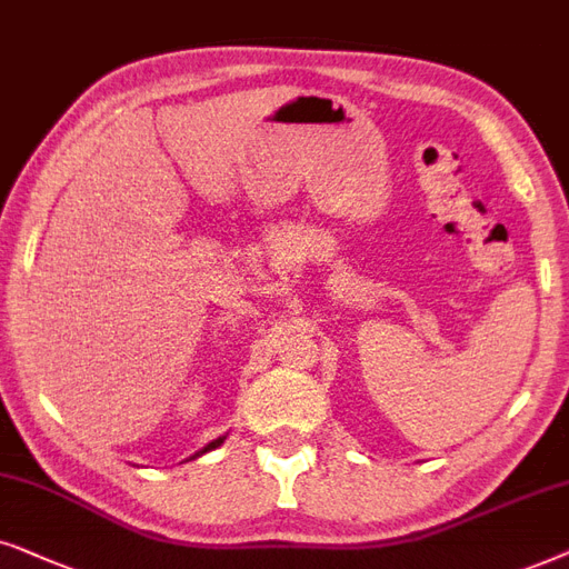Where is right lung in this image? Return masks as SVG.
<instances>
[{
	"label": "right lung",
	"instance_id": "right-lung-1",
	"mask_svg": "<svg viewBox=\"0 0 569 569\" xmlns=\"http://www.w3.org/2000/svg\"><path fill=\"white\" fill-rule=\"evenodd\" d=\"M226 435H229V431H226ZM226 435H223V437H218V439H213V442H208V445H206V448H202V450H197V452H194V456H192V458H189V460H194V458L206 456V452H210V450L221 448V445H223V439H226Z\"/></svg>",
	"mask_w": 569,
	"mask_h": 569
}]
</instances>
